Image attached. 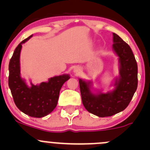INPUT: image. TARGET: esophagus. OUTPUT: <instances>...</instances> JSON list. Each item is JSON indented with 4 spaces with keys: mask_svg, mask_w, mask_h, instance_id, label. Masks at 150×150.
Wrapping results in <instances>:
<instances>
[{
    "mask_svg": "<svg viewBox=\"0 0 150 150\" xmlns=\"http://www.w3.org/2000/svg\"><path fill=\"white\" fill-rule=\"evenodd\" d=\"M81 69L79 67H75V69H74V72H75L76 75H79L80 73H81Z\"/></svg>",
    "mask_w": 150,
    "mask_h": 150,
    "instance_id": "obj_1",
    "label": "esophagus"
}]
</instances>
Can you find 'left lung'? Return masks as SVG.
<instances>
[{"label":"left lung","mask_w":150,"mask_h":150,"mask_svg":"<svg viewBox=\"0 0 150 150\" xmlns=\"http://www.w3.org/2000/svg\"><path fill=\"white\" fill-rule=\"evenodd\" d=\"M112 50L118 57L119 76L115 79L114 89L107 93L94 91L93 82L79 79L83 104L92 114L109 117L125 110L134 96L138 85V67L130 46L115 33Z\"/></svg>","instance_id":"1"}]
</instances>
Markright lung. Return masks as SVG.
I'll return each instance as SVG.
<instances>
[{"label":"right lung","mask_w":150,"mask_h":150,"mask_svg":"<svg viewBox=\"0 0 150 150\" xmlns=\"http://www.w3.org/2000/svg\"><path fill=\"white\" fill-rule=\"evenodd\" d=\"M21 42L15 49L10 59L8 86L13 101L20 111L30 117H43L51 113L57 107L62 86L70 78L69 75L54 76L47 82L34 85L27 84L20 73V53L22 44L30 38Z\"/></svg>","instance_id":"add662e5"}]
</instances>
